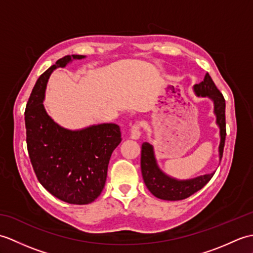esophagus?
<instances>
[{
    "label": "esophagus",
    "mask_w": 253,
    "mask_h": 253,
    "mask_svg": "<svg viewBox=\"0 0 253 253\" xmlns=\"http://www.w3.org/2000/svg\"><path fill=\"white\" fill-rule=\"evenodd\" d=\"M141 135V127L138 123L133 124L130 128V137L131 139H139Z\"/></svg>",
    "instance_id": "obj_1"
}]
</instances>
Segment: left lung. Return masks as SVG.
I'll return each instance as SVG.
<instances>
[{"mask_svg":"<svg viewBox=\"0 0 253 253\" xmlns=\"http://www.w3.org/2000/svg\"><path fill=\"white\" fill-rule=\"evenodd\" d=\"M193 91L198 96H208L213 101L214 113L216 115V124L219 127V136H221L218 152L219 160H222L225 138H226L224 96L219 92V90L209 74H206L203 82L193 85ZM140 163L144 184L153 196L162 199V200L177 201L190 197L206 186L214 175V173H211L187 180L173 178L160 169L154 157L153 146L148 142L142 143Z\"/></svg>","mask_w":253,"mask_h":253,"instance_id":"obj_1","label":"left lung"}]
</instances>
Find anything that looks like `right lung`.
Listing matches in <instances>:
<instances>
[{
  "label": "right lung",
  "instance_id": "add662e5",
  "mask_svg": "<svg viewBox=\"0 0 253 253\" xmlns=\"http://www.w3.org/2000/svg\"><path fill=\"white\" fill-rule=\"evenodd\" d=\"M84 57L66 55L42 74L25 111L27 149L37 178L51 195L71 204H88L101 195L112 152L122 141L116 124L69 130L53 121L44 109L51 73Z\"/></svg>",
  "mask_w": 253,
  "mask_h": 253
}]
</instances>
